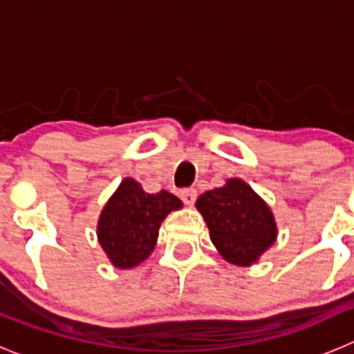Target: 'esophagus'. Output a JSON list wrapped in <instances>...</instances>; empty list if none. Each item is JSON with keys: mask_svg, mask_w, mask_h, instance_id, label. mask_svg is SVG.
<instances>
[{"mask_svg": "<svg viewBox=\"0 0 354 354\" xmlns=\"http://www.w3.org/2000/svg\"><path fill=\"white\" fill-rule=\"evenodd\" d=\"M180 197H181V201L187 204V206H192L197 199L196 188H183V190L180 192Z\"/></svg>", "mask_w": 354, "mask_h": 354, "instance_id": "obj_1", "label": "esophagus"}]
</instances>
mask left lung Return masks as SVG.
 Returning a JSON list of instances; mask_svg holds the SVG:
<instances>
[{"label":"left lung","mask_w":354,"mask_h":354,"mask_svg":"<svg viewBox=\"0 0 354 354\" xmlns=\"http://www.w3.org/2000/svg\"><path fill=\"white\" fill-rule=\"evenodd\" d=\"M196 207L220 255L234 266H252L276 241L272 211L239 178H230L223 187L204 192Z\"/></svg>","instance_id":"obj_1"}]
</instances>
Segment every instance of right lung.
<instances>
[{"mask_svg":"<svg viewBox=\"0 0 354 354\" xmlns=\"http://www.w3.org/2000/svg\"><path fill=\"white\" fill-rule=\"evenodd\" d=\"M181 206L173 194H148L136 180L125 178L101 211L99 244L118 269L140 266L153 252L164 218Z\"/></svg>","mask_w":354,"mask_h":354,"instance_id":"add662e5","label":"right lung"}]
</instances>
